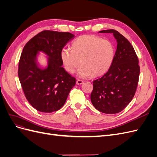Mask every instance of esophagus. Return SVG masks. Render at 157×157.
<instances>
[{"label": "esophagus", "mask_w": 157, "mask_h": 157, "mask_svg": "<svg viewBox=\"0 0 157 157\" xmlns=\"http://www.w3.org/2000/svg\"><path fill=\"white\" fill-rule=\"evenodd\" d=\"M83 82H84L83 80H79V79H77V82H76V83H77V84H78V85L82 84H83Z\"/></svg>", "instance_id": "obj_1"}]
</instances>
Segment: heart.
Segmentation results:
<instances>
[{
  "mask_svg": "<svg viewBox=\"0 0 157 157\" xmlns=\"http://www.w3.org/2000/svg\"><path fill=\"white\" fill-rule=\"evenodd\" d=\"M115 56V48L107 39L94 35H83L72 44V50L64 48L61 51V59L65 69L73 73L80 63L78 75L81 78L98 76L110 67Z\"/></svg>",
  "mask_w": 157,
  "mask_h": 157,
  "instance_id": "obj_1",
  "label": "heart"
}]
</instances>
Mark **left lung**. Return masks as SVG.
<instances>
[{
    "label": "left lung",
    "mask_w": 157,
    "mask_h": 157,
    "mask_svg": "<svg viewBox=\"0 0 157 157\" xmlns=\"http://www.w3.org/2000/svg\"><path fill=\"white\" fill-rule=\"evenodd\" d=\"M99 33H113L117 48L107 72L93 81L90 99L99 111L115 114L122 111L134 96L140 72L139 61L130 42L120 33L114 29Z\"/></svg>",
    "instance_id": "obj_1"
}]
</instances>
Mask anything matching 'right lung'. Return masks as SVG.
<instances>
[{
	"label": "right lung",
	"mask_w": 157,
	"mask_h": 157,
	"mask_svg": "<svg viewBox=\"0 0 157 157\" xmlns=\"http://www.w3.org/2000/svg\"><path fill=\"white\" fill-rule=\"evenodd\" d=\"M75 35L68 32L43 31L27 42L18 65V77L23 92L37 111L52 113L63 106L76 79L62 67L61 51ZM39 51L49 57L48 65L40 68Z\"/></svg>",
	"instance_id": "1"
}]
</instances>
